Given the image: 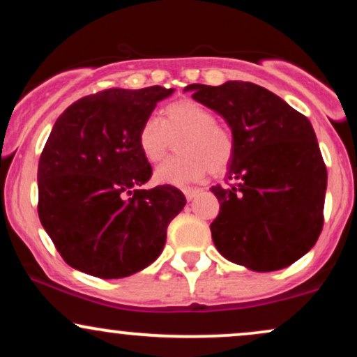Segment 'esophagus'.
<instances>
[{
    "label": "esophagus",
    "instance_id": "34e87169",
    "mask_svg": "<svg viewBox=\"0 0 357 357\" xmlns=\"http://www.w3.org/2000/svg\"><path fill=\"white\" fill-rule=\"evenodd\" d=\"M183 192H184V196H186L188 202H191V199H195L196 196H198L199 190H196V188H184Z\"/></svg>",
    "mask_w": 357,
    "mask_h": 357
}]
</instances>
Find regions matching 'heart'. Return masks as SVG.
Wrapping results in <instances>:
<instances>
[{
    "label": "heart",
    "mask_w": 357,
    "mask_h": 357,
    "mask_svg": "<svg viewBox=\"0 0 357 357\" xmlns=\"http://www.w3.org/2000/svg\"><path fill=\"white\" fill-rule=\"evenodd\" d=\"M178 137H181L178 142L181 155L155 167L158 183L181 186L199 181L210 171L218 174L231 162L235 153L231 132L220 126L215 114L199 102L176 100L166 105L162 119L147 117L137 134L139 149L149 162H159L171 151L173 139Z\"/></svg>",
    "instance_id": "b5f03b06"
}]
</instances>
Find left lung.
Returning <instances> with one entry per match:
<instances>
[{
    "mask_svg": "<svg viewBox=\"0 0 357 357\" xmlns=\"http://www.w3.org/2000/svg\"><path fill=\"white\" fill-rule=\"evenodd\" d=\"M184 92L220 114L235 141L231 184L211 188L220 202L210 227L215 247L253 272L292 265L324 223L327 169L309 119L252 82L191 84Z\"/></svg>",
    "mask_w": 357,
    "mask_h": 357,
    "instance_id": "obj_1",
    "label": "left lung"
}]
</instances>
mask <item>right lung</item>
Instances as JSON below:
<instances>
[{"mask_svg": "<svg viewBox=\"0 0 357 357\" xmlns=\"http://www.w3.org/2000/svg\"><path fill=\"white\" fill-rule=\"evenodd\" d=\"M174 89H110L73 102L53 126L38 162V216L70 267L99 278L151 265L186 198L149 181L137 134Z\"/></svg>", "mask_w": 357, "mask_h": 357, "instance_id": "add662e5", "label": "right lung"}]
</instances>
